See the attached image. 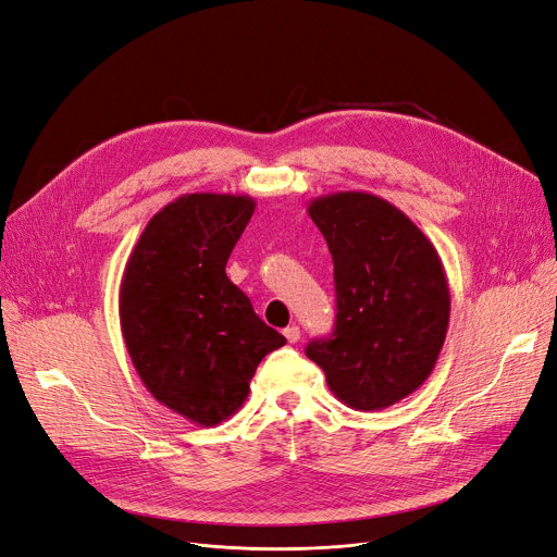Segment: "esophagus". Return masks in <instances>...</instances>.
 Instances as JSON below:
<instances>
[{
  "label": "esophagus",
  "instance_id": "34e87169",
  "mask_svg": "<svg viewBox=\"0 0 557 557\" xmlns=\"http://www.w3.org/2000/svg\"><path fill=\"white\" fill-rule=\"evenodd\" d=\"M284 336H286L288 344L300 342V327H298V325H288V327L284 330Z\"/></svg>",
  "mask_w": 557,
  "mask_h": 557
}]
</instances>
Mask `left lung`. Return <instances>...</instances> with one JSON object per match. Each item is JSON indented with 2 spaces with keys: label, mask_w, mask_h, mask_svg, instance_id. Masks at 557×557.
Here are the masks:
<instances>
[{
  "label": "left lung",
  "mask_w": 557,
  "mask_h": 557,
  "mask_svg": "<svg viewBox=\"0 0 557 557\" xmlns=\"http://www.w3.org/2000/svg\"><path fill=\"white\" fill-rule=\"evenodd\" d=\"M334 261L336 323L307 357L344 405L377 412L414 394L442 352L450 292L440 252L407 215L371 193L311 200Z\"/></svg>",
  "instance_id": "left-lung-1"
}]
</instances>
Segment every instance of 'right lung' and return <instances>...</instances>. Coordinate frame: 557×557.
<instances>
[{
	"mask_svg": "<svg viewBox=\"0 0 557 557\" xmlns=\"http://www.w3.org/2000/svg\"><path fill=\"white\" fill-rule=\"evenodd\" d=\"M252 213L248 196L177 198L145 225L120 282V327L145 389L205 428L244 405L259 361L286 344L225 273Z\"/></svg>",
	"mask_w": 557,
	"mask_h": 557,
	"instance_id": "obj_1",
	"label": "right lung"
}]
</instances>
